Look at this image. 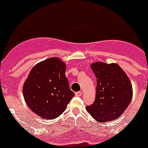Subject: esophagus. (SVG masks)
Masks as SVG:
<instances>
[{
    "instance_id": "34e87169",
    "label": "esophagus",
    "mask_w": 148,
    "mask_h": 148,
    "mask_svg": "<svg viewBox=\"0 0 148 148\" xmlns=\"http://www.w3.org/2000/svg\"><path fill=\"white\" fill-rule=\"evenodd\" d=\"M75 95H76V96H82V92H81V91H79V92H75Z\"/></svg>"
}]
</instances>
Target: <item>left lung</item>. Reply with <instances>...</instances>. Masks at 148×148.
I'll use <instances>...</instances> for the list:
<instances>
[{
    "instance_id": "obj_1",
    "label": "left lung",
    "mask_w": 148,
    "mask_h": 148,
    "mask_svg": "<svg viewBox=\"0 0 148 148\" xmlns=\"http://www.w3.org/2000/svg\"><path fill=\"white\" fill-rule=\"evenodd\" d=\"M91 69L97 78L96 94L93 104L87 111L100 122L118 119L131 101L133 87L124 70L117 64L92 63Z\"/></svg>"
}]
</instances>
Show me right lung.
<instances>
[{"instance_id":"1","label":"right lung","mask_w":148,"mask_h":148,"mask_svg":"<svg viewBox=\"0 0 148 148\" xmlns=\"http://www.w3.org/2000/svg\"><path fill=\"white\" fill-rule=\"evenodd\" d=\"M66 64L52 57L35 64L23 84V98L30 110L44 119H54L75 95L65 75Z\"/></svg>"}]
</instances>
